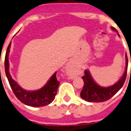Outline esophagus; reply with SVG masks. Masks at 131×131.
Instances as JSON below:
<instances>
[{"label": "esophagus", "instance_id": "obj_1", "mask_svg": "<svg viewBox=\"0 0 131 131\" xmlns=\"http://www.w3.org/2000/svg\"><path fill=\"white\" fill-rule=\"evenodd\" d=\"M70 67H71V62H70V64H69V68H70Z\"/></svg>", "mask_w": 131, "mask_h": 131}]
</instances>
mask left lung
I'll use <instances>...</instances> for the list:
<instances>
[{
	"label": "left lung",
	"instance_id": "left-lung-1",
	"mask_svg": "<svg viewBox=\"0 0 131 131\" xmlns=\"http://www.w3.org/2000/svg\"><path fill=\"white\" fill-rule=\"evenodd\" d=\"M111 29L118 33L117 29L113 27H111ZM127 67L128 59L126 54V67L123 76L116 84L107 88L101 87L97 85L92 79L89 71L87 70H85V75L82 77L84 82L80 93V96L82 98L88 102H103L110 100L123 86L127 77Z\"/></svg>",
	"mask_w": 131,
	"mask_h": 131
}]
</instances>
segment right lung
<instances>
[{"mask_svg": "<svg viewBox=\"0 0 131 131\" xmlns=\"http://www.w3.org/2000/svg\"><path fill=\"white\" fill-rule=\"evenodd\" d=\"M10 45L11 42L8 45L6 53L4 67H5L6 75L14 94H15L17 98L21 103L29 106H45L51 103L55 97L60 84L57 78V72H55L51 77V78L49 80L48 82L41 89L33 92L25 90L12 79L10 74L9 72L8 54L10 49Z\"/></svg>", "mask_w": 131, "mask_h": 131, "instance_id": "1", "label": "right lung"}]
</instances>
